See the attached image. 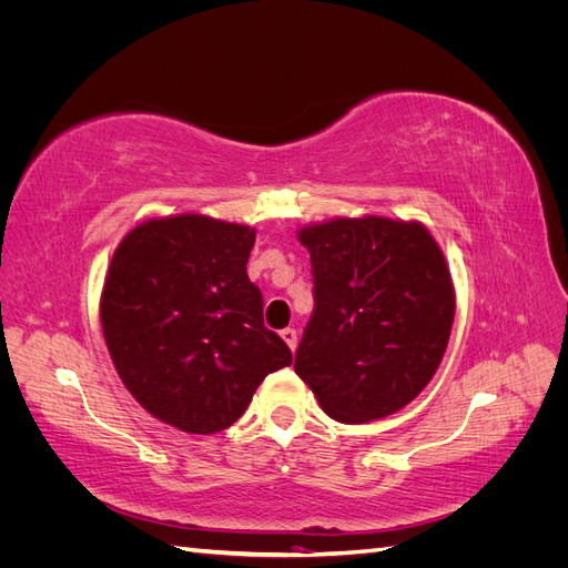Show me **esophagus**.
Here are the masks:
<instances>
[{
	"instance_id": "34e87169",
	"label": "esophagus",
	"mask_w": 568,
	"mask_h": 568,
	"mask_svg": "<svg viewBox=\"0 0 568 568\" xmlns=\"http://www.w3.org/2000/svg\"><path fill=\"white\" fill-rule=\"evenodd\" d=\"M280 334H282V338H284V343H286V346H288L291 351H296V343H298L296 329H291V326H286V329H282Z\"/></svg>"
}]
</instances>
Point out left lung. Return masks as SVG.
<instances>
[{"label":"left lung","instance_id":"1","mask_svg":"<svg viewBox=\"0 0 568 568\" xmlns=\"http://www.w3.org/2000/svg\"><path fill=\"white\" fill-rule=\"evenodd\" d=\"M311 251L315 311L294 369L336 422L403 409L432 382L455 320L436 239L417 220L334 217L298 230Z\"/></svg>","mask_w":568,"mask_h":568}]
</instances>
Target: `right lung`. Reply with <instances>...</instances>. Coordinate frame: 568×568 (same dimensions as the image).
<instances>
[{
  "label": "right lung",
  "instance_id": "1",
  "mask_svg": "<svg viewBox=\"0 0 568 568\" xmlns=\"http://www.w3.org/2000/svg\"><path fill=\"white\" fill-rule=\"evenodd\" d=\"M255 230L209 215L146 220L109 265L99 315L115 372L149 415L215 434L244 415L270 372L291 365L246 274Z\"/></svg>",
  "mask_w": 568,
  "mask_h": 568
}]
</instances>
